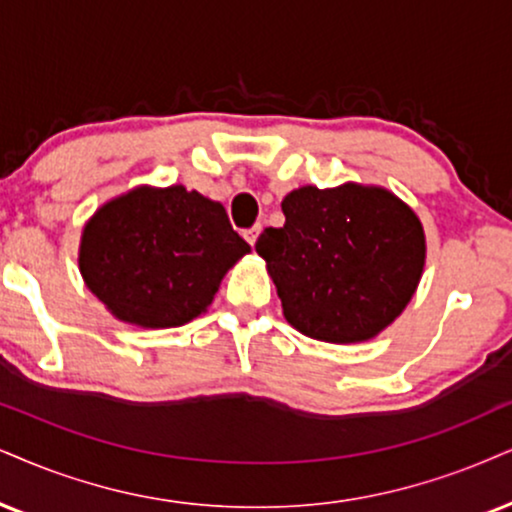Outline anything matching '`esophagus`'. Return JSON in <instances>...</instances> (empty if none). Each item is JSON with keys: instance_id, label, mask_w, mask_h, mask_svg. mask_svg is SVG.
Returning a JSON list of instances; mask_svg holds the SVG:
<instances>
[{"instance_id": "esophagus-1", "label": "esophagus", "mask_w": 512, "mask_h": 512, "mask_svg": "<svg viewBox=\"0 0 512 512\" xmlns=\"http://www.w3.org/2000/svg\"><path fill=\"white\" fill-rule=\"evenodd\" d=\"M258 235H261V225H254V227H249V230H244V237H246V242H249L251 246L256 244V239H258Z\"/></svg>"}]
</instances>
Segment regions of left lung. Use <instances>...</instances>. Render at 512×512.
I'll list each match as a JSON object with an SVG mask.
<instances>
[{"instance_id":"left-lung-1","label":"left lung","mask_w":512,"mask_h":512,"mask_svg":"<svg viewBox=\"0 0 512 512\" xmlns=\"http://www.w3.org/2000/svg\"><path fill=\"white\" fill-rule=\"evenodd\" d=\"M285 225L256 242L289 325L332 344L365 342L399 315L425 266L418 216L380 187H301Z\"/></svg>"}]
</instances>
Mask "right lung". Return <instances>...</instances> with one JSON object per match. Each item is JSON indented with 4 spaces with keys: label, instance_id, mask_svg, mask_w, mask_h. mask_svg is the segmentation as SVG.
I'll return each mask as SVG.
<instances>
[{
    "label": "right lung",
    "instance_id": "obj_1",
    "mask_svg": "<svg viewBox=\"0 0 512 512\" xmlns=\"http://www.w3.org/2000/svg\"><path fill=\"white\" fill-rule=\"evenodd\" d=\"M249 251L218 201L182 185L140 187L85 225L80 273L123 323L178 327L206 311L223 275Z\"/></svg>",
    "mask_w": 512,
    "mask_h": 512
}]
</instances>
